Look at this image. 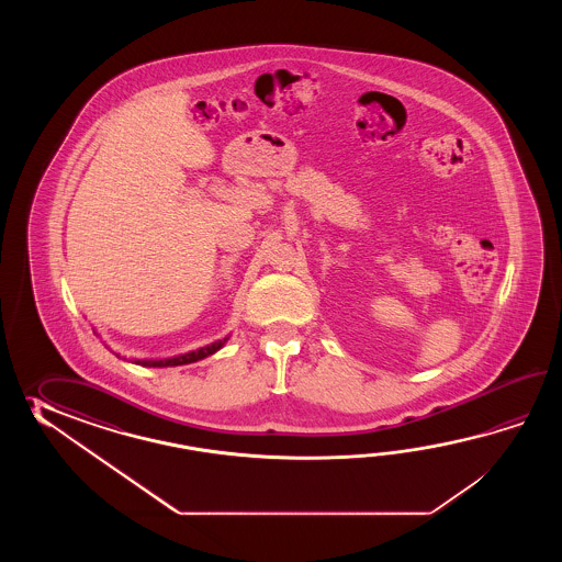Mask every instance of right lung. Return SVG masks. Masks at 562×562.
Returning <instances> with one entry per match:
<instances>
[{
    "label": "right lung",
    "instance_id": "obj_1",
    "mask_svg": "<svg viewBox=\"0 0 562 562\" xmlns=\"http://www.w3.org/2000/svg\"><path fill=\"white\" fill-rule=\"evenodd\" d=\"M227 339H223V341H216V344H211V346L201 347V349H196V351H191V353H184V356H179V358L172 359H160V361H136V363H140V366H148V368H172V366H184V363H192V361H199V359H204L206 356H213L215 351H218L223 344H225Z\"/></svg>",
    "mask_w": 562,
    "mask_h": 562
}]
</instances>
